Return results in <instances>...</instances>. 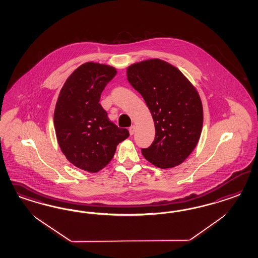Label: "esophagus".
<instances>
[{
    "label": "esophagus",
    "instance_id": "obj_1",
    "mask_svg": "<svg viewBox=\"0 0 258 258\" xmlns=\"http://www.w3.org/2000/svg\"><path fill=\"white\" fill-rule=\"evenodd\" d=\"M128 131H130V134H131V135H133L134 133H135V125H132V126L128 128Z\"/></svg>",
    "mask_w": 258,
    "mask_h": 258
}]
</instances>
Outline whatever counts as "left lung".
Wrapping results in <instances>:
<instances>
[{
	"label": "left lung",
	"mask_w": 258,
	"mask_h": 258,
	"mask_svg": "<svg viewBox=\"0 0 258 258\" xmlns=\"http://www.w3.org/2000/svg\"><path fill=\"white\" fill-rule=\"evenodd\" d=\"M126 77L146 101L155 125L154 141L142 149L143 155L164 169L181 164L203 128V104L195 88L180 71L158 58L131 65Z\"/></svg>",
	"instance_id": "1"
}]
</instances>
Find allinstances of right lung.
Returning <instances> with one entry per match:
<instances>
[{
	"label": "right lung",
	"instance_id": "1",
	"mask_svg": "<svg viewBox=\"0 0 258 258\" xmlns=\"http://www.w3.org/2000/svg\"><path fill=\"white\" fill-rule=\"evenodd\" d=\"M113 67L87 62L64 83L54 112L58 145L68 161L88 172H98L111 161L118 144L130 136L108 117L99 100L115 77Z\"/></svg>",
	"mask_w": 258,
	"mask_h": 258
}]
</instances>
